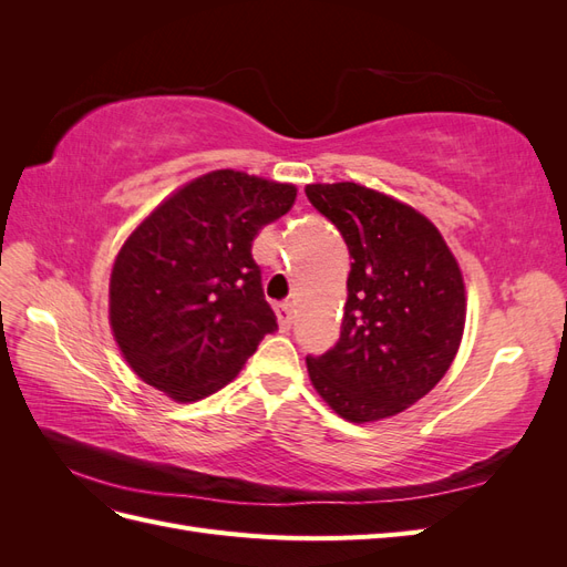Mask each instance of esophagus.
<instances>
[{"instance_id":"obj_1","label":"esophagus","mask_w":567,"mask_h":567,"mask_svg":"<svg viewBox=\"0 0 567 567\" xmlns=\"http://www.w3.org/2000/svg\"><path fill=\"white\" fill-rule=\"evenodd\" d=\"M274 312H277L279 329L288 331L290 323H293V305H290V302H277V305H274Z\"/></svg>"}]
</instances>
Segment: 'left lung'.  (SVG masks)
Segmentation results:
<instances>
[{
	"label": "left lung",
	"instance_id": "8db88e82",
	"mask_svg": "<svg viewBox=\"0 0 567 567\" xmlns=\"http://www.w3.org/2000/svg\"><path fill=\"white\" fill-rule=\"evenodd\" d=\"M305 194L352 257L340 338L307 354L312 385L352 423L400 414L454 362L466 323L461 269L433 221L400 200L354 182Z\"/></svg>",
	"mask_w": 567,
	"mask_h": 567
}]
</instances>
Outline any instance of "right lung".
Wrapping results in <instances>:
<instances>
[{"label":"right lung","mask_w":567,"mask_h":567,"mask_svg":"<svg viewBox=\"0 0 567 567\" xmlns=\"http://www.w3.org/2000/svg\"><path fill=\"white\" fill-rule=\"evenodd\" d=\"M296 194L290 184L217 169L132 231L111 274V326L142 381L177 402L203 400L279 329L250 248Z\"/></svg>","instance_id":"1"}]
</instances>
